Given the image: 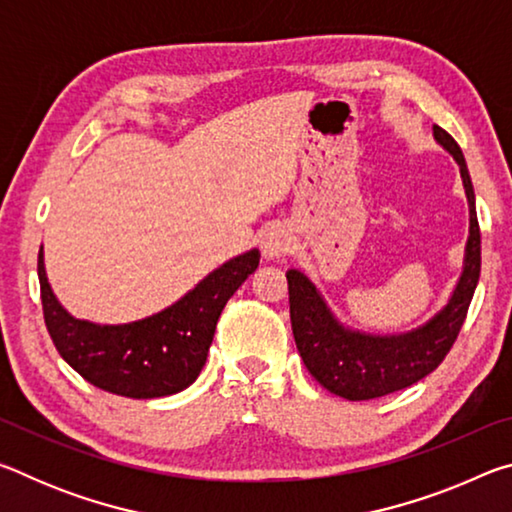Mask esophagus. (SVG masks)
<instances>
[{"label": "esophagus", "instance_id": "1", "mask_svg": "<svg viewBox=\"0 0 512 512\" xmlns=\"http://www.w3.org/2000/svg\"><path fill=\"white\" fill-rule=\"evenodd\" d=\"M259 244H262V253L268 259H282L291 253L293 235L284 223H271L266 225L259 235Z\"/></svg>", "mask_w": 512, "mask_h": 512}]
</instances>
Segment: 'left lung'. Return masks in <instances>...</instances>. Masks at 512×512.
<instances>
[{"label":"left lung","mask_w":512,"mask_h":512,"mask_svg":"<svg viewBox=\"0 0 512 512\" xmlns=\"http://www.w3.org/2000/svg\"><path fill=\"white\" fill-rule=\"evenodd\" d=\"M433 140L456 160L470 207L463 271L454 291L436 314L406 332L375 334L345 325L327 305L323 293L302 268H289L291 329L298 352L320 386L350 402L375 400L409 388L427 377L447 357L470 307L481 273V232L476 221V201L470 171L461 146L440 126Z\"/></svg>","instance_id":"obj_1"}]
</instances>
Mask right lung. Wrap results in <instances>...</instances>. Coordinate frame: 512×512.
I'll use <instances>...</instances> for the list:
<instances>
[{"mask_svg": "<svg viewBox=\"0 0 512 512\" xmlns=\"http://www.w3.org/2000/svg\"><path fill=\"white\" fill-rule=\"evenodd\" d=\"M257 266L259 250L250 248L214 268L158 314L103 325L76 318L60 305L40 246L38 277L45 323L60 357L101 391L133 400L173 395L196 381L225 302Z\"/></svg>", "mask_w": 512, "mask_h": 512, "instance_id": "1", "label": "right lung"}]
</instances>
